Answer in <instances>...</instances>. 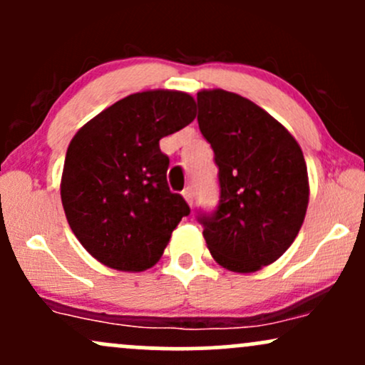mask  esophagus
I'll return each instance as SVG.
<instances>
[{
  "instance_id": "esophagus-1",
  "label": "esophagus",
  "mask_w": 365,
  "mask_h": 365,
  "mask_svg": "<svg viewBox=\"0 0 365 365\" xmlns=\"http://www.w3.org/2000/svg\"><path fill=\"white\" fill-rule=\"evenodd\" d=\"M182 194H183V199L187 200L188 206L192 207V204H194V188H192V187H187L185 190L182 192Z\"/></svg>"
}]
</instances>
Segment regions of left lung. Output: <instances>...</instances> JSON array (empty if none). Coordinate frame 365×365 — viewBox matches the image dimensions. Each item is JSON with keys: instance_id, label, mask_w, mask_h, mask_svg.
I'll list each match as a JSON object with an SVG mask.
<instances>
[{"instance_id": "obj_1", "label": "left lung", "mask_w": 365, "mask_h": 365, "mask_svg": "<svg viewBox=\"0 0 365 365\" xmlns=\"http://www.w3.org/2000/svg\"><path fill=\"white\" fill-rule=\"evenodd\" d=\"M199 128L215 150L221 199L200 215L209 252L254 273L287 252L302 228L309 177L299 142L261 106L223 89L197 92Z\"/></svg>"}]
</instances>
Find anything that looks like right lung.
<instances>
[{
    "instance_id": "obj_1",
    "label": "right lung",
    "mask_w": 365,
    "mask_h": 365,
    "mask_svg": "<svg viewBox=\"0 0 365 365\" xmlns=\"http://www.w3.org/2000/svg\"><path fill=\"white\" fill-rule=\"evenodd\" d=\"M195 118L182 91L130 94L96 115L66 149L61 204L83 249L104 266L140 273L161 259L190 207L166 182L159 140Z\"/></svg>"
}]
</instances>
